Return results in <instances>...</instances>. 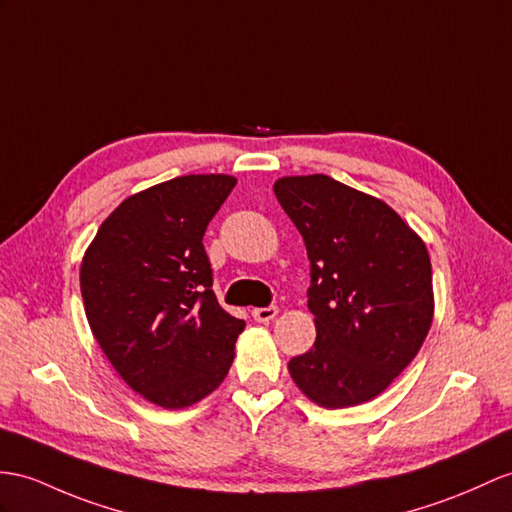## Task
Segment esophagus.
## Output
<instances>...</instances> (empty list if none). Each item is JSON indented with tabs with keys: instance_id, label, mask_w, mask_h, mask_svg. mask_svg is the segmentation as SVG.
<instances>
[{
	"instance_id": "obj_1",
	"label": "esophagus",
	"mask_w": 512,
	"mask_h": 512,
	"mask_svg": "<svg viewBox=\"0 0 512 512\" xmlns=\"http://www.w3.org/2000/svg\"><path fill=\"white\" fill-rule=\"evenodd\" d=\"M276 315H278V306H265V308H254L252 310V317L260 323H269Z\"/></svg>"
}]
</instances>
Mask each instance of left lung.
I'll return each instance as SVG.
<instances>
[{
    "mask_svg": "<svg viewBox=\"0 0 512 512\" xmlns=\"http://www.w3.org/2000/svg\"><path fill=\"white\" fill-rule=\"evenodd\" d=\"M273 193L306 243L317 328L315 345L289 360L291 378L323 408L369 402L432 326L428 249L382 199L330 176L280 178Z\"/></svg>",
    "mask_w": 512,
    "mask_h": 512,
    "instance_id": "8db88e82",
    "label": "left lung"
}]
</instances>
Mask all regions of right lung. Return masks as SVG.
Returning a JSON list of instances; mask_svg holds the SVG:
<instances>
[{
    "label": "right lung",
    "mask_w": 512,
    "mask_h": 512,
    "mask_svg": "<svg viewBox=\"0 0 512 512\" xmlns=\"http://www.w3.org/2000/svg\"><path fill=\"white\" fill-rule=\"evenodd\" d=\"M223 173L180 176L130 195L86 249L80 289L102 352L147 402L186 408L228 376L243 319L213 291L210 219L234 189Z\"/></svg>",
    "instance_id": "right-lung-1"
}]
</instances>
